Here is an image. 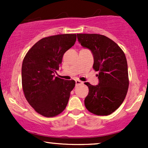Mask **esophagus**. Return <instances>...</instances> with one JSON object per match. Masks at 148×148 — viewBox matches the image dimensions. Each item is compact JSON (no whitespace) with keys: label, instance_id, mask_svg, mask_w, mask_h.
<instances>
[{"label":"esophagus","instance_id":"34e87169","mask_svg":"<svg viewBox=\"0 0 148 148\" xmlns=\"http://www.w3.org/2000/svg\"><path fill=\"white\" fill-rule=\"evenodd\" d=\"M84 84V82L81 81H80V80H76V86H78V85H81Z\"/></svg>","mask_w":148,"mask_h":148}]
</instances>
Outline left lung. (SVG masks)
<instances>
[{"instance_id":"left-lung-1","label":"left lung","mask_w":148,"mask_h":148,"mask_svg":"<svg viewBox=\"0 0 148 148\" xmlns=\"http://www.w3.org/2000/svg\"><path fill=\"white\" fill-rule=\"evenodd\" d=\"M82 47L89 49L94 58L93 69L99 84H85L89 92L85 99L88 111L97 115H108L120 107L129 88L127 62L125 53L110 38L99 34H77Z\"/></svg>"}]
</instances>
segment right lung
<instances>
[{"label": "right lung", "instance_id": "obj_1", "mask_svg": "<svg viewBox=\"0 0 148 148\" xmlns=\"http://www.w3.org/2000/svg\"><path fill=\"white\" fill-rule=\"evenodd\" d=\"M76 34H61L44 37L25 54L22 63L21 81L24 96L39 114L52 118L64 111L74 80L54 77L64 53L74 46Z\"/></svg>", "mask_w": 148, "mask_h": 148}]
</instances>
